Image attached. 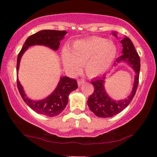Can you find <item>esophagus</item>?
Instances as JSON below:
<instances>
[{"label": "esophagus", "instance_id": "obj_1", "mask_svg": "<svg viewBox=\"0 0 157 157\" xmlns=\"http://www.w3.org/2000/svg\"><path fill=\"white\" fill-rule=\"evenodd\" d=\"M85 82V79L84 78H81V79H78V86H81L82 83H83Z\"/></svg>", "mask_w": 157, "mask_h": 157}]
</instances>
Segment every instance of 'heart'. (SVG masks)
<instances>
[{"label": "heart", "mask_w": 157, "mask_h": 157, "mask_svg": "<svg viewBox=\"0 0 157 157\" xmlns=\"http://www.w3.org/2000/svg\"><path fill=\"white\" fill-rule=\"evenodd\" d=\"M117 49L111 40L100 37H91L75 41L71 51H62L61 61L64 67L70 71H76L84 64L86 74L96 76L106 71L112 63Z\"/></svg>", "instance_id": "b5f03b06"}]
</instances>
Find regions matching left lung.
<instances>
[{"instance_id":"1","label":"left lung","mask_w":157,"mask_h":157,"mask_svg":"<svg viewBox=\"0 0 157 157\" xmlns=\"http://www.w3.org/2000/svg\"><path fill=\"white\" fill-rule=\"evenodd\" d=\"M113 35L117 36L115 33ZM121 44L123 47V55L119 57L117 61L119 62L124 60L127 61L128 64L134 68L136 72L134 87L132 92L127 98L117 101L111 99L105 91L104 87L105 76L92 81L91 83L94 86V93L89 96L87 103L90 110L98 117H111L123 111L132 101L138 87L140 71V58L129 38H124L121 40Z\"/></svg>"}]
</instances>
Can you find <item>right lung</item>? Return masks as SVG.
I'll return each instance as SVG.
<instances>
[{"mask_svg": "<svg viewBox=\"0 0 157 157\" xmlns=\"http://www.w3.org/2000/svg\"><path fill=\"white\" fill-rule=\"evenodd\" d=\"M67 32L56 30H43L30 36L25 40L17 59L16 71L18 72L21 58L29 46L33 45H44L56 51L59 48L60 40ZM17 87L21 97L28 106L39 114L49 117H56L61 113L68 104V96L70 93L78 88L76 79L63 76L60 80L55 91L46 98L41 101H34L27 98L23 91L22 86L17 78Z\"/></svg>", "mask_w": 157, "mask_h": 157, "instance_id": "add662e5", "label": "right lung"}]
</instances>
